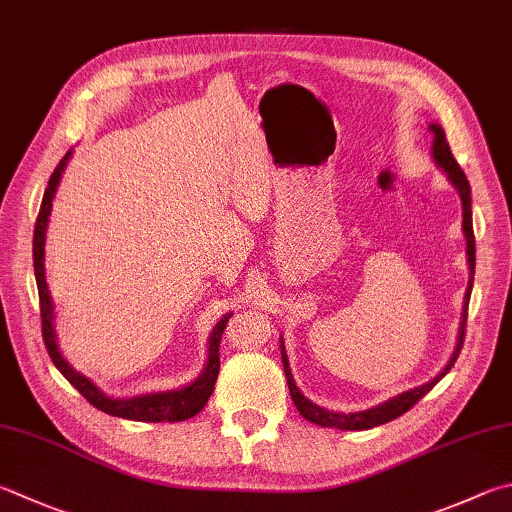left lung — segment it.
<instances>
[{
  "instance_id": "1",
  "label": "left lung",
  "mask_w": 512,
  "mask_h": 512,
  "mask_svg": "<svg viewBox=\"0 0 512 512\" xmlns=\"http://www.w3.org/2000/svg\"><path fill=\"white\" fill-rule=\"evenodd\" d=\"M430 132L434 134V141H432V161L434 165L439 167L441 172H445L448 176V181L452 183V188L459 192V199H461V215H463V237H466V257H468V288H466V297H463V309H461V322H459V333H457V347H454L452 356L448 360V365H445L439 374H436L432 380H427V383L418 385L407 389V392L396 394L394 398H389L385 403H378L374 407H369V410H360V412H331L327 407H320L315 405L313 401H309L302 392L300 387L295 385V378H293V371L291 365H288V356H286V347H284V338L280 336V351H282V365H284V374H286V383H288V392H291L293 403L297 407V412H300L306 421H311L315 425H322V427H336V430H369V427H376V425H383L394 421L401 414H405L410 410L412 405H416L421 398L430 392V389L439 383V380L448 374L452 369L454 362L459 358V351L463 347V333H466V318H468V302H470V291H472V282H475V232H472V197H470V183L466 179V174L459 167V163L454 161V156L450 152V145H448V138H445L443 127L439 123H430Z\"/></svg>"
}]
</instances>
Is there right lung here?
I'll return each instance as SVG.
<instances>
[{"instance_id":"obj_1","label":"right lung","mask_w":512,"mask_h":512,"mask_svg":"<svg viewBox=\"0 0 512 512\" xmlns=\"http://www.w3.org/2000/svg\"><path fill=\"white\" fill-rule=\"evenodd\" d=\"M71 156H73V150L64 154L58 167L53 170L49 185H46V190H44L40 215H37L35 230H33V266H35L37 293H40L42 336H44L46 351H49L53 365L60 369V374L67 378L69 383L76 387L91 405L98 407L100 412H105L109 416L127 418V421H145V423L188 421V418L199 414L203 407H206L208 398L212 396V392H215V383L219 376L221 333H224L226 322L230 320L232 313L221 315L219 322L212 327L210 338H208V358H206V365H203V369H201V374L194 380H190L188 385L167 389V392H150V394H138V396H129V398L107 396L94 383V380L73 369L69 365V360L62 356L60 345H58V333H55L53 297L49 293V284H46V275H44V246H46V228H49V217H51L55 192H58V185L62 181L64 170H67Z\"/></svg>"}]
</instances>
